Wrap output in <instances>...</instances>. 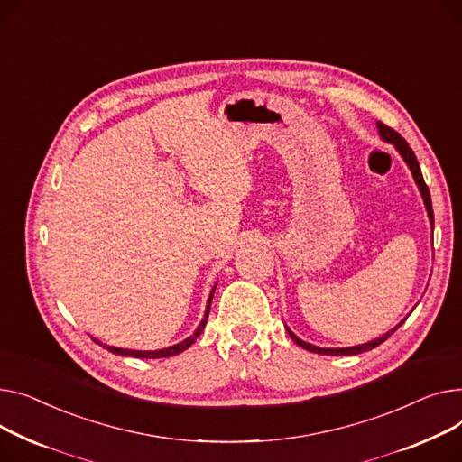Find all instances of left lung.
Instances as JSON below:
<instances>
[{
    "mask_svg": "<svg viewBox=\"0 0 462 462\" xmlns=\"http://www.w3.org/2000/svg\"><path fill=\"white\" fill-rule=\"evenodd\" d=\"M378 132H381V138H383L384 142H390V143H393V145L397 147V151L401 152V156L404 158L406 164H409V168H411V171H412V175H414V179H416V184L420 186V192H421V196H423V201H425V207H427V212H429L430 224H432V227H435V214H432L430 194H429V188H427V184H425V180H423V175H421V170H420V164H418L414 151L409 147V143L404 142L402 135H401L399 132H395L393 128H390L388 125L378 123ZM401 324H402V322H399L393 330H390V332L384 334L383 337L373 339V341L364 343V345H358V346H346V348H320V346H315V345H310V343H306V341H302V339H298L289 328H287V332H289L291 339H292L296 345H300L302 348H306V350H310V352H317V355H327V356H350V355H360V352L371 350V348L378 346L381 343H384V341L401 327Z\"/></svg>",
    "mask_w": 462,
    "mask_h": 462,
    "instance_id": "obj_1",
    "label": "left lung"
}]
</instances>
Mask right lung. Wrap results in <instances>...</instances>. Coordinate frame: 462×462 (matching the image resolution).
<instances>
[{
	"mask_svg": "<svg viewBox=\"0 0 462 462\" xmlns=\"http://www.w3.org/2000/svg\"><path fill=\"white\" fill-rule=\"evenodd\" d=\"M214 289H216V285H214ZM214 289H212V292H210L208 306H207V313H205V319H203V320H201V324H199V328L196 330V334H194V336H189V337H188V339H184L182 343H177V345H173V346L162 348V350H126V348H117V346H107V345H102V343H100V341H97V339H95V343H98L100 346L107 348L110 352H114V355H119V356H134V358H168V356H175V355H179V352L186 350L189 345H192V343L199 337V334L203 332L205 324H207L208 311H210V302H212Z\"/></svg>",
	"mask_w": 462,
	"mask_h": 462,
	"instance_id": "1",
	"label": "right lung"
}]
</instances>
